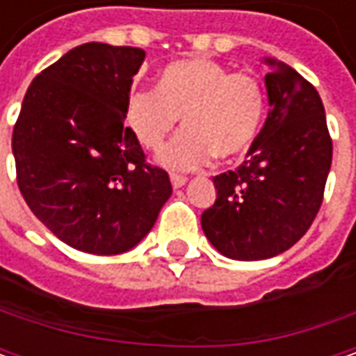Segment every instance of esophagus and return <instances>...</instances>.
Returning a JSON list of instances; mask_svg holds the SVG:
<instances>
[{"instance_id": "obj_1", "label": "esophagus", "mask_w": 356, "mask_h": 356, "mask_svg": "<svg viewBox=\"0 0 356 356\" xmlns=\"http://www.w3.org/2000/svg\"><path fill=\"white\" fill-rule=\"evenodd\" d=\"M170 182L174 188H182V186L188 182V178H186V176H182V174H170Z\"/></svg>"}]
</instances>
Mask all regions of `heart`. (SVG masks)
Segmentation results:
<instances>
[{
	"instance_id": "1",
	"label": "heart",
	"mask_w": 356,
	"mask_h": 356,
	"mask_svg": "<svg viewBox=\"0 0 356 356\" xmlns=\"http://www.w3.org/2000/svg\"><path fill=\"white\" fill-rule=\"evenodd\" d=\"M266 115V90L252 73H232L210 59L166 65L156 89L130 95L127 122L144 148L156 150L180 122L186 129L158 154V162L196 170L213 154L241 156L257 138Z\"/></svg>"
}]
</instances>
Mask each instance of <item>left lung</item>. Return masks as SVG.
Listing matches in <instances>:
<instances>
[{
	"label": "left lung",
	"mask_w": 356,
	"mask_h": 356,
	"mask_svg": "<svg viewBox=\"0 0 356 356\" xmlns=\"http://www.w3.org/2000/svg\"><path fill=\"white\" fill-rule=\"evenodd\" d=\"M269 113L236 170L213 176L202 229L229 259L280 255L305 236L323 202L333 143L321 97L283 61L266 59Z\"/></svg>",
	"instance_id": "left-lung-1"
}]
</instances>
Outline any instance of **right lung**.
I'll use <instances>...</instances> for the list:
<instances>
[{"mask_svg": "<svg viewBox=\"0 0 356 356\" xmlns=\"http://www.w3.org/2000/svg\"><path fill=\"white\" fill-rule=\"evenodd\" d=\"M138 47L85 43L35 76L13 129L17 186L31 212L79 252L117 255L152 229L170 198L124 127Z\"/></svg>", "mask_w": 356, "mask_h": 356, "instance_id": "right-lung-1", "label": "right lung"}]
</instances>
